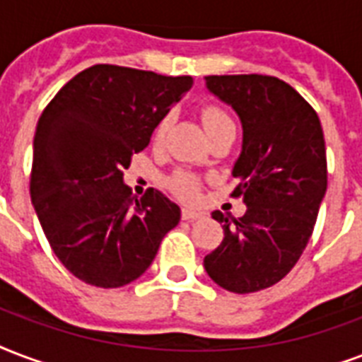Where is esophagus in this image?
Listing matches in <instances>:
<instances>
[{"label":"esophagus","instance_id":"esophagus-1","mask_svg":"<svg viewBox=\"0 0 362 362\" xmlns=\"http://www.w3.org/2000/svg\"><path fill=\"white\" fill-rule=\"evenodd\" d=\"M201 216H203L201 212L187 211V209H184V211H182V220H187V222H189V220H197V218H201Z\"/></svg>","mask_w":362,"mask_h":362}]
</instances>
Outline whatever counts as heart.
<instances>
[{
  "mask_svg": "<svg viewBox=\"0 0 362 362\" xmlns=\"http://www.w3.org/2000/svg\"><path fill=\"white\" fill-rule=\"evenodd\" d=\"M201 119H203V125H205L206 132L209 134H214L220 129L224 127H231L233 121L228 115L224 107L216 106V104H206L201 110ZM170 125H173V114H165L161 119L157 121L156 129H153V144L161 146L165 142V136L169 132ZM169 187L173 189L175 195H178L180 199L184 201H195L199 197L201 184L199 178L187 170H178L169 178Z\"/></svg>",
  "mask_w": 362,
  "mask_h": 362,
  "instance_id": "obj_1",
  "label": "heart"
}]
</instances>
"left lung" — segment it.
Returning a JSON list of instances; mask_svg holds the SVG:
<instances>
[{"label": "left lung", "instance_id": "8db88e82", "mask_svg": "<svg viewBox=\"0 0 362 362\" xmlns=\"http://www.w3.org/2000/svg\"><path fill=\"white\" fill-rule=\"evenodd\" d=\"M211 93L243 123L233 167L241 218L212 212L224 239L205 256L216 285L237 294L279 283L300 260L327 192V150L319 115L288 83L273 76H206Z\"/></svg>", "mask_w": 362, "mask_h": 362}]
</instances>
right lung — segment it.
<instances>
[{"label": "right lung", "instance_id": "right-lung-1", "mask_svg": "<svg viewBox=\"0 0 362 362\" xmlns=\"http://www.w3.org/2000/svg\"><path fill=\"white\" fill-rule=\"evenodd\" d=\"M192 83L189 76L96 64L71 77L43 110L30 197L52 252L83 283H132L180 222L178 205L153 187L132 197L123 169Z\"/></svg>", "mask_w": 362, "mask_h": 362}]
</instances>
